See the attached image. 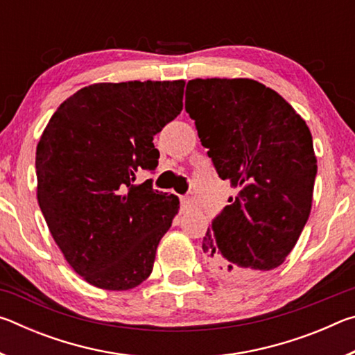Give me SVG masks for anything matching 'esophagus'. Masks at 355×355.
<instances>
[{
  "instance_id": "1",
  "label": "esophagus",
  "mask_w": 355,
  "mask_h": 355,
  "mask_svg": "<svg viewBox=\"0 0 355 355\" xmlns=\"http://www.w3.org/2000/svg\"><path fill=\"white\" fill-rule=\"evenodd\" d=\"M180 203H182V208H189L192 207V199L189 196H182L180 197Z\"/></svg>"
}]
</instances>
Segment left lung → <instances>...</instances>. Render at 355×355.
Listing matches in <instances>:
<instances>
[{"label":"left lung","mask_w":355,"mask_h":355,"mask_svg":"<svg viewBox=\"0 0 355 355\" xmlns=\"http://www.w3.org/2000/svg\"><path fill=\"white\" fill-rule=\"evenodd\" d=\"M184 110L219 178L236 188L203 236L207 268L243 282L285 261L311 209L316 156L305 120L264 84L191 80Z\"/></svg>","instance_id":"obj_1"}]
</instances>
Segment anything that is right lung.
I'll use <instances>...</instances> for the list:
<instances>
[{
	"label": "right lung",
	"instance_id": "add662e5",
	"mask_svg": "<svg viewBox=\"0 0 355 355\" xmlns=\"http://www.w3.org/2000/svg\"><path fill=\"white\" fill-rule=\"evenodd\" d=\"M183 91V80L92 84L40 137L39 207L65 260L94 286L130 290L152 272L180 202L135 180L158 166L153 136L182 112Z\"/></svg>",
	"mask_w": 355,
	"mask_h": 355
}]
</instances>
